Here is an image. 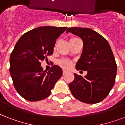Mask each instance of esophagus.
Masks as SVG:
<instances>
[{
  "mask_svg": "<svg viewBox=\"0 0 125 125\" xmlns=\"http://www.w3.org/2000/svg\"><path fill=\"white\" fill-rule=\"evenodd\" d=\"M67 71H65V70H63V75H64V74H67Z\"/></svg>",
  "mask_w": 125,
  "mask_h": 125,
  "instance_id": "obj_1",
  "label": "esophagus"
}]
</instances>
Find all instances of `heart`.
I'll use <instances>...</instances> for the list:
<instances>
[{"label": "heart", "mask_w": 125, "mask_h": 125, "mask_svg": "<svg viewBox=\"0 0 125 125\" xmlns=\"http://www.w3.org/2000/svg\"><path fill=\"white\" fill-rule=\"evenodd\" d=\"M78 38H76V37H73L70 39V41L69 42H71L73 40H75V39H77ZM58 64L60 65L64 69H69L70 68L71 65H72V62L71 61L69 60H67V59H61L58 61Z\"/></svg>", "instance_id": "heart-1"}]
</instances>
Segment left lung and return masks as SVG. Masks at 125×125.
Returning <instances> with one entry per match:
<instances>
[{
  "instance_id": "8db88e82",
  "label": "left lung",
  "mask_w": 125,
  "mask_h": 125,
  "mask_svg": "<svg viewBox=\"0 0 125 125\" xmlns=\"http://www.w3.org/2000/svg\"><path fill=\"white\" fill-rule=\"evenodd\" d=\"M66 32L83 41V52L76 69L87 72L84 77L74 73V80L69 84L71 93L83 103H99L108 95L115 81L117 64L110 46L104 37L90 28L73 27Z\"/></svg>"
}]
</instances>
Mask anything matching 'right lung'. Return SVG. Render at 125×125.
I'll use <instances>...</instances> for the list:
<instances>
[{
	"label": "right lung",
	"mask_w": 125,
	"mask_h": 125,
	"mask_svg": "<svg viewBox=\"0 0 125 125\" xmlns=\"http://www.w3.org/2000/svg\"><path fill=\"white\" fill-rule=\"evenodd\" d=\"M67 27L40 26L24 34L11 54L10 73L16 91L28 101H38L50 95L62 69L54 65L43 71L41 62L52 55L56 40Z\"/></svg>",
	"instance_id": "right-lung-1"
}]
</instances>
